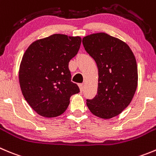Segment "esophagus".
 Listing matches in <instances>:
<instances>
[{
	"instance_id": "obj_1",
	"label": "esophagus",
	"mask_w": 156,
	"mask_h": 156,
	"mask_svg": "<svg viewBox=\"0 0 156 156\" xmlns=\"http://www.w3.org/2000/svg\"><path fill=\"white\" fill-rule=\"evenodd\" d=\"M78 86H79L80 91H83V90H84V85H83V84H79V85H78Z\"/></svg>"
}]
</instances>
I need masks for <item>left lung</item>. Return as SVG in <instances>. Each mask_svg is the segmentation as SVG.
<instances>
[{"label": "left lung", "instance_id": "left-lung-1", "mask_svg": "<svg viewBox=\"0 0 156 156\" xmlns=\"http://www.w3.org/2000/svg\"><path fill=\"white\" fill-rule=\"evenodd\" d=\"M82 43L98 69L97 94L87 106L94 115L111 119L127 108L136 91L135 58L126 43L105 33L86 36Z\"/></svg>", "mask_w": 156, "mask_h": 156}]
</instances>
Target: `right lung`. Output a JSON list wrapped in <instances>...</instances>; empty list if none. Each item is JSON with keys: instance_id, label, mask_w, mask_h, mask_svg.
<instances>
[{"instance_id": "right-lung-1", "label": "right lung", "mask_w": 156, "mask_h": 156, "mask_svg": "<svg viewBox=\"0 0 156 156\" xmlns=\"http://www.w3.org/2000/svg\"><path fill=\"white\" fill-rule=\"evenodd\" d=\"M81 43L80 37L55 34L33 42L23 55L20 86L27 102L40 115H60L71 96L80 92L71 81L68 63L78 54Z\"/></svg>"}]
</instances>
